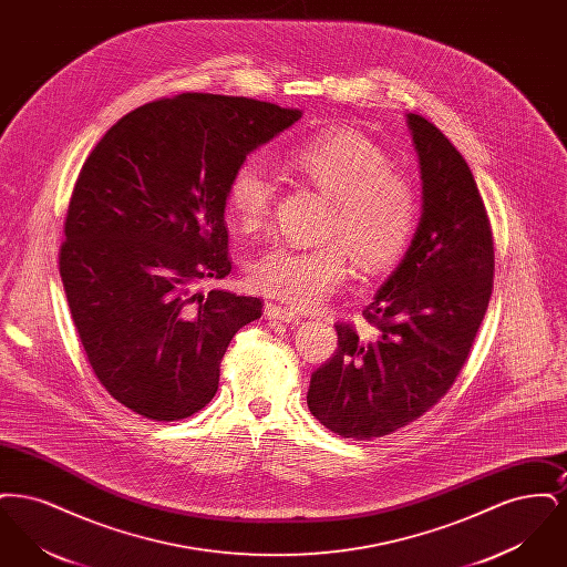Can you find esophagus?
Segmentation results:
<instances>
[{
  "label": "esophagus",
  "mask_w": 567,
  "mask_h": 567,
  "mask_svg": "<svg viewBox=\"0 0 567 567\" xmlns=\"http://www.w3.org/2000/svg\"><path fill=\"white\" fill-rule=\"evenodd\" d=\"M266 317L270 321H282V323H296L297 315L282 308V306H276V303H266Z\"/></svg>",
  "instance_id": "34e87169"
}]
</instances>
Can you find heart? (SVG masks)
<instances>
[{"instance_id":"1","label":"heart","mask_w":567,"mask_h":567,"mask_svg":"<svg viewBox=\"0 0 567 567\" xmlns=\"http://www.w3.org/2000/svg\"><path fill=\"white\" fill-rule=\"evenodd\" d=\"M297 174L327 199L331 210L324 238L315 248L271 244L248 270L250 285L291 308H317L351 276V257L378 276L402 257L419 223V190L410 176L393 169L389 155L357 132L312 135L291 153ZM276 185L268 165L246 157L227 181V210L246 229H259L271 213Z\"/></svg>"}]
</instances>
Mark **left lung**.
Listing matches in <instances>:
<instances>
[{"label":"left lung","mask_w":567,"mask_h":567,"mask_svg":"<svg viewBox=\"0 0 567 567\" xmlns=\"http://www.w3.org/2000/svg\"><path fill=\"white\" fill-rule=\"evenodd\" d=\"M405 121L421 169L419 227L363 310L374 331L336 324L338 349L308 389L312 416L354 440L398 432L446 395L493 291V236L467 163L427 118Z\"/></svg>","instance_id":"1"}]
</instances>
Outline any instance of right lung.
<instances>
[{"label":"right lung","mask_w":567,"mask_h":567,"mask_svg":"<svg viewBox=\"0 0 567 567\" xmlns=\"http://www.w3.org/2000/svg\"><path fill=\"white\" fill-rule=\"evenodd\" d=\"M301 110L183 93L125 114L97 142L70 199L59 274L86 359L110 395L153 421L215 398L220 359L259 297L199 285L231 271L225 190Z\"/></svg>","instance_id":"obj_1"}]
</instances>
